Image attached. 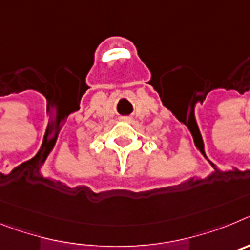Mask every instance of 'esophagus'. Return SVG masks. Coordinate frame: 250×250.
I'll return each instance as SVG.
<instances>
[{
    "label": "esophagus",
    "mask_w": 250,
    "mask_h": 250,
    "mask_svg": "<svg viewBox=\"0 0 250 250\" xmlns=\"http://www.w3.org/2000/svg\"><path fill=\"white\" fill-rule=\"evenodd\" d=\"M123 120H125V121H131V118H129V116H125V118H123Z\"/></svg>",
    "instance_id": "1"
}]
</instances>
